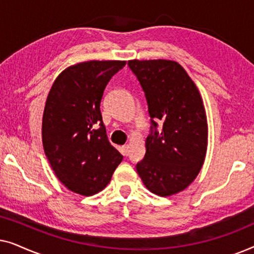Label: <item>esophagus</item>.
I'll use <instances>...</instances> for the list:
<instances>
[{
  "instance_id": "esophagus-1",
  "label": "esophagus",
  "mask_w": 254,
  "mask_h": 254,
  "mask_svg": "<svg viewBox=\"0 0 254 254\" xmlns=\"http://www.w3.org/2000/svg\"><path fill=\"white\" fill-rule=\"evenodd\" d=\"M121 150H123V154H124L125 156H127L128 154H129V145H128V144L123 145V148H121Z\"/></svg>"
}]
</instances>
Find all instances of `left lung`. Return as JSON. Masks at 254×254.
Segmentation results:
<instances>
[{"instance_id": "obj_1", "label": "left lung", "mask_w": 254, "mask_h": 254, "mask_svg": "<svg viewBox=\"0 0 254 254\" xmlns=\"http://www.w3.org/2000/svg\"><path fill=\"white\" fill-rule=\"evenodd\" d=\"M128 65L143 89L151 118L145 156L136 171L159 196L182 192L199 175L206 158L208 125L204 105L185 69L171 60H130ZM163 125L155 130V121Z\"/></svg>"}]
</instances>
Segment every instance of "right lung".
<instances>
[{"mask_svg": "<svg viewBox=\"0 0 254 254\" xmlns=\"http://www.w3.org/2000/svg\"><path fill=\"white\" fill-rule=\"evenodd\" d=\"M126 61H85L55 78L43 116L45 155L72 192L93 195L110 183L123 155L110 143L100 113L104 90Z\"/></svg>", "mask_w": 254, "mask_h": 254, "instance_id": "obj_1", "label": "right lung"}]
</instances>
